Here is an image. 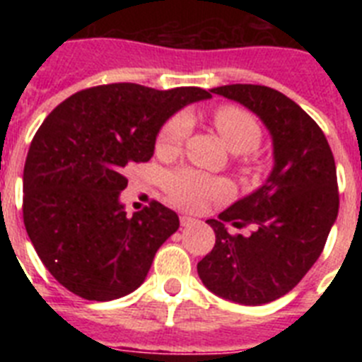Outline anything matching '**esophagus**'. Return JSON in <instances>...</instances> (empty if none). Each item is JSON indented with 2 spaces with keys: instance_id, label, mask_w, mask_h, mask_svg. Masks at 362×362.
Wrapping results in <instances>:
<instances>
[{
  "instance_id": "34e87169",
  "label": "esophagus",
  "mask_w": 362,
  "mask_h": 362,
  "mask_svg": "<svg viewBox=\"0 0 362 362\" xmlns=\"http://www.w3.org/2000/svg\"><path fill=\"white\" fill-rule=\"evenodd\" d=\"M179 223H181V226H190V225H194V223H196V219H194V217H190V216H181V217H179Z\"/></svg>"
}]
</instances>
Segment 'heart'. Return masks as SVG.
Listing matches in <instances>:
<instances>
[{
  "mask_svg": "<svg viewBox=\"0 0 362 362\" xmlns=\"http://www.w3.org/2000/svg\"><path fill=\"white\" fill-rule=\"evenodd\" d=\"M190 112L181 110L163 124L158 136V152L161 156H175L192 130ZM214 124L232 152L245 153L254 150L261 141V127L257 119L241 107L225 105L214 114ZM166 194L177 206L187 210H201L212 199H223L230 194V185L223 179L212 177L192 168H175L163 177Z\"/></svg>",
  "mask_w": 362,
  "mask_h": 362,
  "instance_id": "b5f03b06",
  "label": "heart"
}]
</instances>
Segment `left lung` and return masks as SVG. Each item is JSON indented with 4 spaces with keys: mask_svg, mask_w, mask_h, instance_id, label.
I'll use <instances>...</instances> for the list:
<instances>
[{
    "mask_svg": "<svg viewBox=\"0 0 362 362\" xmlns=\"http://www.w3.org/2000/svg\"><path fill=\"white\" fill-rule=\"evenodd\" d=\"M210 92L241 103L263 121L274 168L263 187L206 221L216 245L197 263V274L223 299L264 305L288 293L325 248L339 212L334 153L319 124L279 90L225 85ZM226 224H252L255 232L232 236Z\"/></svg>",
    "mask_w": 362,
    "mask_h": 362,
    "instance_id": "left-lung-1",
    "label": "left lung"
}]
</instances>
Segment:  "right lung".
Wrapping results in <instances>:
<instances>
[{
    "mask_svg": "<svg viewBox=\"0 0 362 362\" xmlns=\"http://www.w3.org/2000/svg\"><path fill=\"white\" fill-rule=\"evenodd\" d=\"M210 98L197 86L112 83L70 95L47 116L25 161L23 221L57 283L88 300L141 286L179 217L158 201L127 216L124 168L152 158L168 117Z\"/></svg>",
    "mask_w": 362,
    "mask_h": 362,
    "instance_id": "right-lung-1",
    "label": "right lung"
}]
</instances>
